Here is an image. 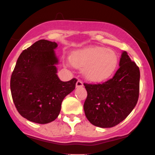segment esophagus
<instances>
[{
	"instance_id": "34e87169",
	"label": "esophagus",
	"mask_w": 155,
	"mask_h": 155,
	"mask_svg": "<svg viewBox=\"0 0 155 155\" xmlns=\"http://www.w3.org/2000/svg\"><path fill=\"white\" fill-rule=\"evenodd\" d=\"M76 87H82L83 86L82 81H81L80 79H78V81H76Z\"/></svg>"
}]
</instances>
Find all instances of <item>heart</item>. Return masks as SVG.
Here are the masks:
<instances>
[{"instance_id": "1", "label": "heart", "mask_w": 155, "mask_h": 155, "mask_svg": "<svg viewBox=\"0 0 155 155\" xmlns=\"http://www.w3.org/2000/svg\"><path fill=\"white\" fill-rule=\"evenodd\" d=\"M73 66L82 68L84 76L92 82H100L113 75L119 65L118 55L106 47H93L73 52Z\"/></svg>"}]
</instances>
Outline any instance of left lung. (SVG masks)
Segmentation results:
<instances>
[{"mask_svg":"<svg viewBox=\"0 0 155 155\" xmlns=\"http://www.w3.org/2000/svg\"><path fill=\"white\" fill-rule=\"evenodd\" d=\"M139 81V68L123 51L113 78L102 84L84 83L87 92L84 110L90 123L106 128L122 122L138 102Z\"/></svg>","mask_w":155,"mask_h":155,"instance_id":"left-lung-1","label":"left lung"}]
</instances>
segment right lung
Returning <instances> with one entry per match:
<instances>
[{"label":"right lung","mask_w":155,"mask_h":155,"mask_svg":"<svg viewBox=\"0 0 155 155\" xmlns=\"http://www.w3.org/2000/svg\"><path fill=\"white\" fill-rule=\"evenodd\" d=\"M55 42L41 39L19 55L10 81L12 99L20 115L47 124L59 115L64 97L75 89L77 79L62 81L57 75Z\"/></svg>","instance_id":"obj_1"}]
</instances>
